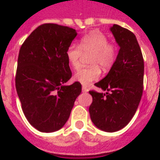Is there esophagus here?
<instances>
[{
	"mask_svg": "<svg viewBox=\"0 0 160 160\" xmlns=\"http://www.w3.org/2000/svg\"><path fill=\"white\" fill-rule=\"evenodd\" d=\"M82 92H87L88 91V90L87 89L86 87L82 86Z\"/></svg>",
	"mask_w": 160,
	"mask_h": 160,
	"instance_id": "esophagus-1",
	"label": "esophagus"
}]
</instances>
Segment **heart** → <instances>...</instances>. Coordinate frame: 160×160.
Masks as SVG:
<instances>
[{
	"label": "heart",
	"instance_id": "1",
	"mask_svg": "<svg viewBox=\"0 0 160 160\" xmlns=\"http://www.w3.org/2000/svg\"><path fill=\"white\" fill-rule=\"evenodd\" d=\"M107 37L98 32H92L84 36L79 42L78 47L72 44L66 51L67 59L72 68H78L82 52L91 53L88 68H79L73 78L84 86L100 78L101 69L107 71L112 68L117 57V49L114 45L108 42Z\"/></svg>",
	"mask_w": 160,
	"mask_h": 160
}]
</instances>
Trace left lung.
Wrapping results in <instances>:
<instances>
[{"mask_svg":"<svg viewBox=\"0 0 160 160\" xmlns=\"http://www.w3.org/2000/svg\"><path fill=\"white\" fill-rule=\"evenodd\" d=\"M119 51L107 76L95 83L106 92L90 91L92 122L101 130L116 132L130 122L143 94L144 64L135 35L114 24L110 27Z\"/></svg>","mask_w":160,"mask_h":160,"instance_id":"1","label":"left lung"}]
</instances>
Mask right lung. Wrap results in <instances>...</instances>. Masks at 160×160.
Wrapping results in <instances>:
<instances>
[{
  "label": "right lung",
  "instance_id": "obj_1",
  "mask_svg": "<svg viewBox=\"0 0 160 160\" xmlns=\"http://www.w3.org/2000/svg\"><path fill=\"white\" fill-rule=\"evenodd\" d=\"M76 30L48 23L36 28L20 49L16 88L30 124L42 133L59 130L68 119L82 85L72 78L66 51Z\"/></svg>",
  "mask_w": 160,
  "mask_h": 160
}]
</instances>
